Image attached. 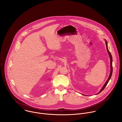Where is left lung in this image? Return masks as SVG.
Listing matches in <instances>:
<instances>
[{"label": "left lung", "instance_id": "8db88e82", "mask_svg": "<svg viewBox=\"0 0 122 122\" xmlns=\"http://www.w3.org/2000/svg\"><path fill=\"white\" fill-rule=\"evenodd\" d=\"M106 47H107V52H108V54L109 55V56H110V66H111V71H110V75L109 76V77L108 78V79L107 80V82H106V83L105 84L104 86H103V87L102 88V89H101V90L100 91V92H99V93H100L101 92H102L105 88V87H106V86H107V84L108 82H109L111 77V76H112V72H113V67H112V55L110 53V52H109L108 49V48H107V41H106Z\"/></svg>", "mask_w": 122, "mask_h": 122}]
</instances>
